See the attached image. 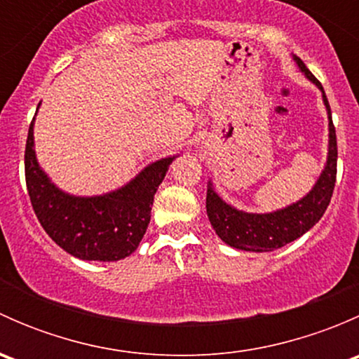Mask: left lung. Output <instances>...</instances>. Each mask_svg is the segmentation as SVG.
I'll return each mask as SVG.
<instances>
[{
  "label": "left lung",
  "instance_id": "obj_1",
  "mask_svg": "<svg viewBox=\"0 0 359 359\" xmlns=\"http://www.w3.org/2000/svg\"><path fill=\"white\" fill-rule=\"evenodd\" d=\"M295 62L300 71L311 81L316 83V86L323 93V102L327 106L328 119H330L327 166L318 179L316 186L306 198L273 213L240 212L220 200L215 191L212 189V184H208L206 213H208L210 224L224 243L238 250H245V252H271V250L281 248L287 243L295 241L323 217L325 210L330 205L332 194H334L337 180V135L334 121H332L330 104H328L321 83L314 78L306 64L299 57H295Z\"/></svg>",
  "mask_w": 359,
  "mask_h": 359
}]
</instances>
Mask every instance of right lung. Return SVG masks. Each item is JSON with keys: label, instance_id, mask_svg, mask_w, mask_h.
Masks as SVG:
<instances>
[{"label": "right lung", "instance_id": "obj_1", "mask_svg": "<svg viewBox=\"0 0 359 359\" xmlns=\"http://www.w3.org/2000/svg\"><path fill=\"white\" fill-rule=\"evenodd\" d=\"M32 123L25 142V186L32 210L50 238L83 260H119L139 247L151 220V206L170 163L165 158L147 166L130 184L114 193L78 198L50 182L36 161Z\"/></svg>", "mask_w": 359, "mask_h": 359}]
</instances>
